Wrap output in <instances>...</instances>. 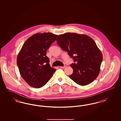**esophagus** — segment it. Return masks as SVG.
Instances as JSON below:
<instances>
[{
	"label": "esophagus",
	"mask_w": 121,
	"mask_h": 121,
	"mask_svg": "<svg viewBox=\"0 0 121 121\" xmlns=\"http://www.w3.org/2000/svg\"><path fill=\"white\" fill-rule=\"evenodd\" d=\"M66 66H61V67H60V68H61V69H64L65 68H66Z\"/></svg>",
	"instance_id": "34e87169"
}]
</instances>
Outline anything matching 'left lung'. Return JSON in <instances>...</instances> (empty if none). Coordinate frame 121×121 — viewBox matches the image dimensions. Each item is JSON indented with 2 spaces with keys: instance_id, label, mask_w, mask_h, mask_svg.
<instances>
[{
  "instance_id": "8db88e82",
  "label": "left lung",
  "mask_w": 121,
  "mask_h": 121,
  "mask_svg": "<svg viewBox=\"0 0 121 121\" xmlns=\"http://www.w3.org/2000/svg\"><path fill=\"white\" fill-rule=\"evenodd\" d=\"M57 41L58 45L76 62L70 65L73 70L69 76L72 80L84 86L90 84L98 77L103 55L91 37L67 33L59 35Z\"/></svg>"
}]
</instances>
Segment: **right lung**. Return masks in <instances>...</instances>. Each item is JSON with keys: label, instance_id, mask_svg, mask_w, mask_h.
I'll use <instances>...</instances> for the list:
<instances>
[{"label": "right lung", "instance_id": "1", "mask_svg": "<svg viewBox=\"0 0 121 121\" xmlns=\"http://www.w3.org/2000/svg\"><path fill=\"white\" fill-rule=\"evenodd\" d=\"M58 36L51 33L35 34L26 41L18 53L17 64L20 74L30 86H43L56 71L50 66L46 52Z\"/></svg>", "mask_w": 121, "mask_h": 121}]
</instances>
